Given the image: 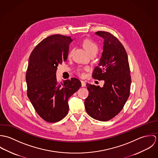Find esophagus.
<instances>
[{"label": "esophagus", "instance_id": "obj_1", "mask_svg": "<svg viewBox=\"0 0 158 158\" xmlns=\"http://www.w3.org/2000/svg\"><path fill=\"white\" fill-rule=\"evenodd\" d=\"M81 86L82 87L86 86V82L85 81H81Z\"/></svg>", "mask_w": 158, "mask_h": 158}]
</instances>
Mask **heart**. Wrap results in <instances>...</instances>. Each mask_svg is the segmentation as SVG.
<instances>
[{
  "instance_id": "heart-1",
  "label": "heart",
  "mask_w": 158,
  "mask_h": 158,
  "mask_svg": "<svg viewBox=\"0 0 158 158\" xmlns=\"http://www.w3.org/2000/svg\"><path fill=\"white\" fill-rule=\"evenodd\" d=\"M83 46L85 48V50L90 55L92 53L96 54L98 50V47L95 42L90 39H85L83 41ZM72 53V50H71L69 53V56H70ZM88 69V68H78L77 70V73L81 77H83L85 75V70Z\"/></svg>"
}]
</instances>
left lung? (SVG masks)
I'll list each match as a JSON object with an SVG mask.
<instances>
[{
	"mask_svg": "<svg viewBox=\"0 0 158 158\" xmlns=\"http://www.w3.org/2000/svg\"><path fill=\"white\" fill-rule=\"evenodd\" d=\"M96 35L104 39L100 63L94 69L92 77L104 80L103 87L86 84L89 95L85 102L87 113L94 119L108 121L123 109L131 87L130 69L127 52L111 33L98 31Z\"/></svg>",
	"mask_w": 158,
	"mask_h": 158,
	"instance_id": "obj_1",
	"label": "left lung"
}]
</instances>
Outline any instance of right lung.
<instances>
[{
  "instance_id": "obj_1",
  "label": "right lung",
  "mask_w": 158,
  "mask_h": 158,
  "mask_svg": "<svg viewBox=\"0 0 158 158\" xmlns=\"http://www.w3.org/2000/svg\"><path fill=\"white\" fill-rule=\"evenodd\" d=\"M70 36L53 35L41 41L31 52L26 72L27 96L37 114L47 122H57L69 111L68 98L79 89L80 81L56 79L58 64L66 61Z\"/></svg>"
}]
</instances>
